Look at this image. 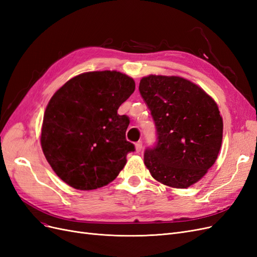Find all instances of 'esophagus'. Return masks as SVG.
<instances>
[{
    "label": "esophagus",
    "instance_id": "1",
    "mask_svg": "<svg viewBox=\"0 0 257 257\" xmlns=\"http://www.w3.org/2000/svg\"><path fill=\"white\" fill-rule=\"evenodd\" d=\"M135 149H136V152H141L142 149H143V143L142 142H138L136 143L135 145Z\"/></svg>",
    "mask_w": 257,
    "mask_h": 257
}]
</instances>
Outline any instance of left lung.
<instances>
[{
	"mask_svg": "<svg viewBox=\"0 0 257 257\" xmlns=\"http://www.w3.org/2000/svg\"><path fill=\"white\" fill-rule=\"evenodd\" d=\"M139 92L157 126V144L145 165L159 182L176 189L196 183L220 152L223 120L216 103L197 84L178 76L149 75Z\"/></svg>",
	"mask_w": 257,
	"mask_h": 257,
	"instance_id": "obj_1",
	"label": "left lung"
}]
</instances>
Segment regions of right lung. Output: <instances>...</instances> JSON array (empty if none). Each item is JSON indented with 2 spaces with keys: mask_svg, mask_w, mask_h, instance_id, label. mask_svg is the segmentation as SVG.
I'll return each instance as SVG.
<instances>
[{
  "mask_svg": "<svg viewBox=\"0 0 257 257\" xmlns=\"http://www.w3.org/2000/svg\"><path fill=\"white\" fill-rule=\"evenodd\" d=\"M135 90L116 71L89 72L69 79L45 110L41 144L53 172L72 188L90 191L116 178L135 146L126 141L128 116L118 114Z\"/></svg>",
  "mask_w": 257,
  "mask_h": 257,
  "instance_id": "add662e5",
  "label": "right lung"
}]
</instances>
